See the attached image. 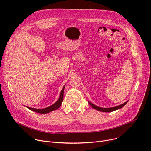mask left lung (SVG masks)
I'll return each instance as SVG.
<instances>
[{
    "label": "left lung",
    "mask_w": 151,
    "mask_h": 151,
    "mask_svg": "<svg viewBox=\"0 0 151 151\" xmlns=\"http://www.w3.org/2000/svg\"><path fill=\"white\" fill-rule=\"evenodd\" d=\"M88 102H89V105H91V106L93 109H96V110H98V111H101V112H106V113H108V112H112V111H116V110H117V109H120V108H122L124 106H125V105L127 104V103L128 102V101H126V102H125L124 104H122V105H120L117 106H115V107H113V108H101V107L97 106H96V105H95L92 104V103H91V102H89V101H88Z\"/></svg>",
    "instance_id": "left-lung-1"
}]
</instances>
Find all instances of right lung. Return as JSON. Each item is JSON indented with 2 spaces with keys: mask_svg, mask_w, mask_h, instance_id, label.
<instances>
[{
  "mask_svg": "<svg viewBox=\"0 0 151 151\" xmlns=\"http://www.w3.org/2000/svg\"><path fill=\"white\" fill-rule=\"evenodd\" d=\"M64 88H65V86L63 87L62 88V90L60 92V97L58 99V100L55 103V104H54L53 105H52L51 106H48L47 108H43V109H37V108H30V107H27L26 106L27 108H29V109L33 111H35V112H37L38 113H41V114H46V113H48L51 111H52L54 110H55L58 109L61 104H62V102L63 101V91H64Z\"/></svg>",
  "mask_w": 151,
  "mask_h": 151,
  "instance_id": "add662e5",
  "label": "right lung"
}]
</instances>
